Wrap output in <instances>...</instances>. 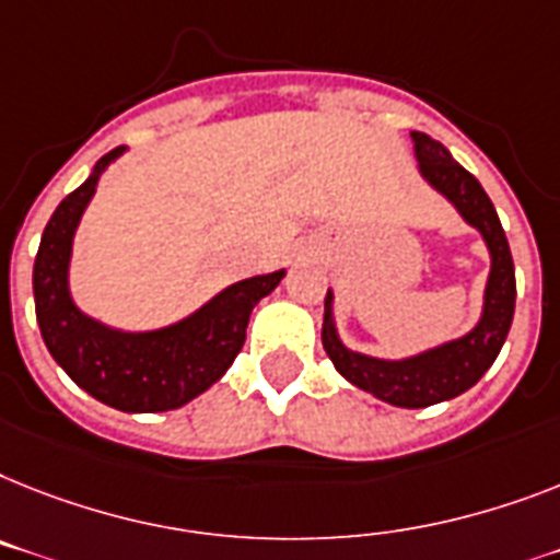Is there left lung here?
Returning <instances> with one entry per match:
<instances>
[{
	"mask_svg": "<svg viewBox=\"0 0 560 560\" xmlns=\"http://www.w3.org/2000/svg\"><path fill=\"white\" fill-rule=\"evenodd\" d=\"M415 154H418L420 174L429 179V186L460 211L466 223L483 234L489 254H492V271H489L487 298H483V317L469 335L460 340L443 343L423 354L406 360H377L366 354L349 352L335 329V312H331V291L326 294V314H323V349L331 358L335 369L358 389L372 392L392 406L404 409H423V406L441 404L450 397L464 395L483 377L503 340L510 335L512 314H515V266L512 252L503 234V225L495 214V206L480 188L478 179L452 160V154L429 133L412 131Z\"/></svg>",
	"mask_w": 560,
	"mask_h": 560,
	"instance_id": "left-lung-1",
	"label": "left lung"
}]
</instances>
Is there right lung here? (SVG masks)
Wrapping results in <instances>:
<instances>
[{"label":"right lung","mask_w":560,"mask_h":560,"mask_svg":"<svg viewBox=\"0 0 560 560\" xmlns=\"http://www.w3.org/2000/svg\"><path fill=\"white\" fill-rule=\"evenodd\" d=\"M122 151V145L108 151L45 225L34 262L36 320L48 352L88 395L119 412H168L223 377L246 343L252 308L277 289L283 271L229 285L168 329L131 335L85 317L68 294L73 231L94 197L100 174Z\"/></svg>","instance_id":"obj_1"}]
</instances>
